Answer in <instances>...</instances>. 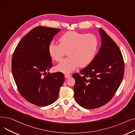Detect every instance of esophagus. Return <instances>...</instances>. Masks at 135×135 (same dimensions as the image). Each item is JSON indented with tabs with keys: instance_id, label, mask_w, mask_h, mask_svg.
I'll use <instances>...</instances> for the list:
<instances>
[{
	"instance_id": "obj_1",
	"label": "esophagus",
	"mask_w": 135,
	"mask_h": 135,
	"mask_svg": "<svg viewBox=\"0 0 135 135\" xmlns=\"http://www.w3.org/2000/svg\"><path fill=\"white\" fill-rule=\"evenodd\" d=\"M65 78H70V77H71V75H70V74H65Z\"/></svg>"
}]
</instances>
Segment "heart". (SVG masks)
Returning <instances> with one entry per match:
<instances>
[{"label":"heart","mask_w":135,"mask_h":135,"mask_svg":"<svg viewBox=\"0 0 135 135\" xmlns=\"http://www.w3.org/2000/svg\"><path fill=\"white\" fill-rule=\"evenodd\" d=\"M59 44L50 42L48 52L52 60L61 61L64 56L68 57L57 66L59 72L68 73L78 67H86L93 60L98 47V39L93 34H83L75 31H68L61 35Z\"/></svg>","instance_id":"1"}]
</instances>
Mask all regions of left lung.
Here are the masks:
<instances>
[{"label": "left lung", "instance_id": "left-lung-1", "mask_svg": "<svg viewBox=\"0 0 135 135\" xmlns=\"http://www.w3.org/2000/svg\"><path fill=\"white\" fill-rule=\"evenodd\" d=\"M101 46L93 60L74 73V98L86 109H95L107 103L115 95L123 80L124 62L115 41L102 28L99 29Z\"/></svg>", "mask_w": 135, "mask_h": 135}]
</instances>
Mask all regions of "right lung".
Returning <instances> with one entry per match:
<instances>
[{
  "mask_svg": "<svg viewBox=\"0 0 135 135\" xmlns=\"http://www.w3.org/2000/svg\"><path fill=\"white\" fill-rule=\"evenodd\" d=\"M61 30L38 26L21 39L13 52L12 73L25 100L40 107L55 102L65 80L61 72L47 73L52 66L48 46Z\"/></svg>",
  "mask_w": 135,
  "mask_h": 135,
  "instance_id": "obj_1",
  "label": "right lung"
}]
</instances>
